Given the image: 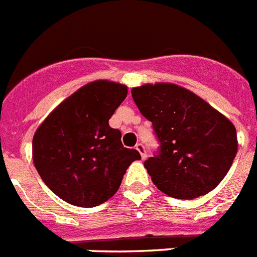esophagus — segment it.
Here are the masks:
<instances>
[{"label": "esophagus", "mask_w": 257, "mask_h": 257, "mask_svg": "<svg viewBox=\"0 0 257 257\" xmlns=\"http://www.w3.org/2000/svg\"><path fill=\"white\" fill-rule=\"evenodd\" d=\"M136 150H137V152H139L140 154H141V158L142 159H145L146 157H148V155H146L145 146L142 145V144H137V145H136Z\"/></svg>", "instance_id": "esophagus-1"}]
</instances>
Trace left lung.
<instances>
[{
    "instance_id": "1",
    "label": "left lung",
    "mask_w": 257,
    "mask_h": 257,
    "mask_svg": "<svg viewBox=\"0 0 257 257\" xmlns=\"http://www.w3.org/2000/svg\"><path fill=\"white\" fill-rule=\"evenodd\" d=\"M132 96L159 142L158 150L144 162L157 188L180 200L214 189L238 150L232 122L200 96L172 83L135 87Z\"/></svg>"
}]
</instances>
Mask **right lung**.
Returning a JSON list of instances; mask_svg holds the SVG:
<instances>
[{
  "instance_id": "add662e5",
  "label": "right lung",
  "mask_w": 257,
  "mask_h": 257,
  "mask_svg": "<svg viewBox=\"0 0 257 257\" xmlns=\"http://www.w3.org/2000/svg\"><path fill=\"white\" fill-rule=\"evenodd\" d=\"M126 86L95 81L83 86L45 118L32 140V155L45 185L64 201L92 208L115 195L135 149L108 120L126 98Z\"/></svg>"
}]
</instances>
